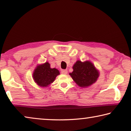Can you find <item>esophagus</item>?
Wrapping results in <instances>:
<instances>
[{
    "label": "esophagus",
    "instance_id": "obj_1",
    "mask_svg": "<svg viewBox=\"0 0 131 131\" xmlns=\"http://www.w3.org/2000/svg\"><path fill=\"white\" fill-rule=\"evenodd\" d=\"M61 73L63 74H66L68 73V70H61Z\"/></svg>",
    "mask_w": 131,
    "mask_h": 131
}]
</instances>
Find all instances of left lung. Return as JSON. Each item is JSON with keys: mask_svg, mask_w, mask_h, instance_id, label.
<instances>
[{"mask_svg": "<svg viewBox=\"0 0 131 131\" xmlns=\"http://www.w3.org/2000/svg\"><path fill=\"white\" fill-rule=\"evenodd\" d=\"M73 69V71L70 75L80 87H88L94 83L99 77L98 72L90 61L82 62L77 61Z\"/></svg>", "mask_w": 131, "mask_h": 131, "instance_id": "obj_1", "label": "left lung"}]
</instances>
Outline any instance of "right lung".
<instances>
[{"label": "right lung", "instance_id": "1", "mask_svg": "<svg viewBox=\"0 0 131 131\" xmlns=\"http://www.w3.org/2000/svg\"><path fill=\"white\" fill-rule=\"evenodd\" d=\"M58 74V70L55 68L51 69L50 64L46 62L37 66L34 71L33 77L37 85L40 87H47L54 81Z\"/></svg>", "mask_w": 131, "mask_h": 131}]
</instances>
